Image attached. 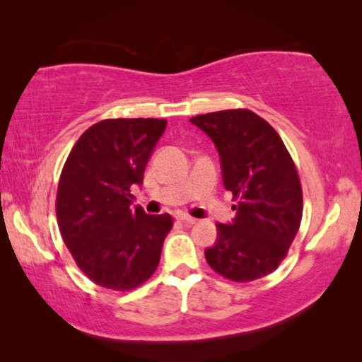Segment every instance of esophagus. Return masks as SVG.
Returning a JSON list of instances; mask_svg holds the SVG:
<instances>
[{"mask_svg": "<svg viewBox=\"0 0 362 362\" xmlns=\"http://www.w3.org/2000/svg\"><path fill=\"white\" fill-rule=\"evenodd\" d=\"M177 219L185 222V224H196L194 217H191V216H187V214H180V216H177Z\"/></svg>", "mask_w": 362, "mask_h": 362, "instance_id": "esophagus-1", "label": "esophagus"}]
</instances>
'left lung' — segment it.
I'll return each mask as SVG.
<instances>
[{
  "instance_id": "1",
  "label": "left lung",
  "mask_w": 362,
  "mask_h": 362,
  "mask_svg": "<svg viewBox=\"0 0 362 362\" xmlns=\"http://www.w3.org/2000/svg\"><path fill=\"white\" fill-rule=\"evenodd\" d=\"M216 145L222 182L234 194L235 217L217 222L204 250L217 274L250 281L280 265L300 229L303 197L293 160L274 128L250 110H224L189 120Z\"/></svg>"
}]
</instances>
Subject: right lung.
I'll return each instance as SVG.
<instances>
[{
  "label": "right lung",
  "instance_id": "obj_1",
  "mask_svg": "<svg viewBox=\"0 0 362 362\" xmlns=\"http://www.w3.org/2000/svg\"><path fill=\"white\" fill-rule=\"evenodd\" d=\"M166 130L158 118H113L74 145L57 189V222L78 269L97 285L132 290L155 274L170 214L132 206L146 163Z\"/></svg>",
  "mask_w": 362,
  "mask_h": 362
}]
</instances>
